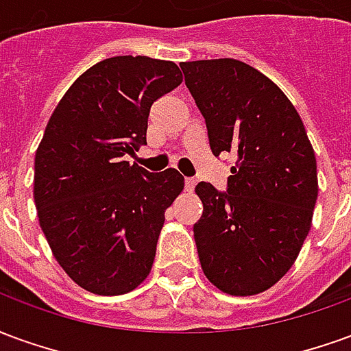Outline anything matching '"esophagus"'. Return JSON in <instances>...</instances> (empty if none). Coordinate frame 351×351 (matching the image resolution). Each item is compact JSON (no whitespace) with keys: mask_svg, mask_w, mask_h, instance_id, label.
<instances>
[{"mask_svg":"<svg viewBox=\"0 0 351 351\" xmlns=\"http://www.w3.org/2000/svg\"><path fill=\"white\" fill-rule=\"evenodd\" d=\"M184 186H186V190L188 191H193V188H195V178H186Z\"/></svg>","mask_w":351,"mask_h":351,"instance_id":"obj_1","label":"esophagus"}]
</instances>
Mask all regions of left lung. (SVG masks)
I'll return each mask as SVG.
<instances>
[{
    "label": "left lung",
    "mask_w": 351,
    "mask_h": 351,
    "mask_svg": "<svg viewBox=\"0 0 351 351\" xmlns=\"http://www.w3.org/2000/svg\"><path fill=\"white\" fill-rule=\"evenodd\" d=\"M205 116L214 156H237L228 191L195 186L203 216L193 237L205 276L229 295L272 287L299 256L317 199L314 148L291 101L252 65L180 64Z\"/></svg>",
    "instance_id": "left-lung-1"
}]
</instances>
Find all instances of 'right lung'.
<instances>
[{
    "mask_svg": "<svg viewBox=\"0 0 351 351\" xmlns=\"http://www.w3.org/2000/svg\"><path fill=\"white\" fill-rule=\"evenodd\" d=\"M182 82L178 65L114 56L75 80L35 152L34 199L54 258L95 295H122L150 274L165 210L184 190L176 169L125 161L146 145L156 99Z\"/></svg>",
    "mask_w": 351,
    "mask_h": 351,
    "instance_id": "1",
    "label": "right lung"
}]
</instances>
